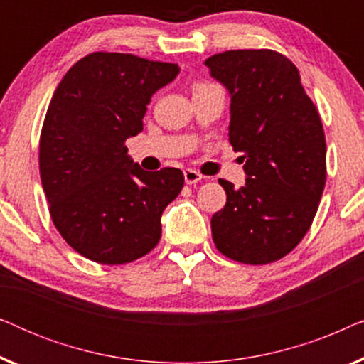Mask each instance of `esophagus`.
I'll list each match as a JSON object with an SVG mask.
<instances>
[{
    "mask_svg": "<svg viewBox=\"0 0 364 364\" xmlns=\"http://www.w3.org/2000/svg\"><path fill=\"white\" fill-rule=\"evenodd\" d=\"M183 178H186V183H188V186H193V183L202 181V173L193 171V168H186L183 171Z\"/></svg>",
    "mask_w": 364,
    "mask_h": 364,
    "instance_id": "1",
    "label": "esophagus"
}]
</instances>
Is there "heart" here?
<instances>
[{"label": "heart", "instance_id": "1", "mask_svg": "<svg viewBox=\"0 0 364 364\" xmlns=\"http://www.w3.org/2000/svg\"><path fill=\"white\" fill-rule=\"evenodd\" d=\"M210 86H215V84L198 81V82H193V84H192V91L197 92V91H200V89H205V87H210Z\"/></svg>", "mask_w": 364, "mask_h": 364}]
</instances>
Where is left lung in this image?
I'll list each match as a JSON object with an SVG mask.
<instances>
[{"label":"left lung","instance_id":"1","mask_svg":"<svg viewBox=\"0 0 364 364\" xmlns=\"http://www.w3.org/2000/svg\"><path fill=\"white\" fill-rule=\"evenodd\" d=\"M232 94L228 141L245 186L220 178L227 203L212 217L217 250L247 265L288 255L306 235L326 182L325 131L300 73L273 49H237L205 61Z\"/></svg>","mask_w":364,"mask_h":364}]
</instances>
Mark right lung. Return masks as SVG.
Segmentation results:
<instances>
[{
    "label": "right lung",
    "mask_w": 364,
    "mask_h": 364,
    "mask_svg": "<svg viewBox=\"0 0 364 364\" xmlns=\"http://www.w3.org/2000/svg\"><path fill=\"white\" fill-rule=\"evenodd\" d=\"M178 74L172 63L97 51L74 64L49 102L39 173L54 227L77 253L102 265L147 255L183 173L142 171L126 141L142 131L147 104Z\"/></svg>",
    "instance_id": "1"
}]
</instances>
